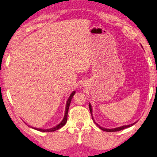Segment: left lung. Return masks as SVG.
<instances>
[{"label":"left lung","instance_id":"8db88e82","mask_svg":"<svg viewBox=\"0 0 157 157\" xmlns=\"http://www.w3.org/2000/svg\"><path fill=\"white\" fill-rule=\"evenodd\" d=\"M89 109H90V113L92 115V120H93V121L94 122V123L97 124V126H98V127L99 128V129H101V130L103 131H105V132H119V131L120 130H122V129H126V128H128V127H132V126H133V124H135L136 123V122L133 123V124H129V125H124V126H122V127H117V128H114V129H106V128H104V127H100V126L97 124V123L95 122V121H94V118H93V116H92V106L91 104H90L89 103Z\"/></svg>","mask_w":157,"mask_h":157}]
</instances>
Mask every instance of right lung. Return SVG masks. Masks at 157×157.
Masks as SVG:
<instances>
[{"instance_id":"right-lung-1","label":"right lung","mask_w":157,"mask_h":157,"mask_svg":"<svg viewBox=\"0 0 157 157\" xmlns=\"http://www.w3.org/2000/svg\"><path fill=\"white\" fill-rule=\"evenodd\" d=\"M75 91H73L71 92V94H70V96L69 97V98L67 99V101L66 103V107H65V116H64L63 119L62 121L59 123L58 125H56V127H53V128H51V129H39V128H35V127H30V126H28V127L33 128V129H36L37 131H40V132H55V131L58 130L59 129H60L61 127H63L64 125L66 124L67 121V114H68V110H69V105H70V103L71 101V99H72L73 96L75 94Z\"/></svg>"}]
</instances>
